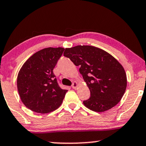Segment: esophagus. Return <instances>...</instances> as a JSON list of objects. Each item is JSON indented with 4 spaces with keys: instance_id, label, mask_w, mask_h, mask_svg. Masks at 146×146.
<instances>
[{
    "instance_id": "34e87169",
    "label": "esophagus",
    "mask_w": 146,
    "mask_h": 146,
    "mask_svg": "<svg viewBox=\"0 0 146 146\" xmlns=\"http://www.w3.org/2000/svg\"><path fill=\"white\" fill-rule=\"evenodd\" d=\"M72 89H76V87H77V82H74L73 83H72Z\"/></svg>"
}]
</instances>
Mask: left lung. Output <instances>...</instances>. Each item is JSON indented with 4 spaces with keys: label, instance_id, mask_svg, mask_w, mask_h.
I'll use <instances>...</instances> for the list:
<instances>
[{
    "label": "left lung",
    "instance_id": "8db88e82",
    "mask_svg": "<svg viewBox=\"0 0 146 146\" xmlns=\"http://www.w3.org/2000/svg\"><path fill=\"white\" fill-rule=\"evenodd\" d=\"M75 66L90 89L89 99L84 105L95 111H105L114 107L127 88L125 70L114 57L104 50L89 45L67 48L64 53Z\"/></svg>",
    "mask_w": 146,
    "mask_h": 146
}]
</instances>
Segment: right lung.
<instances>
[{
  "instance_id": "add662e5",
  "label": "right lung",
  "mask_w": 146,
  "mask_h": 146,
  "mask_svg": "<svg viewBox=\"0 0 146 146\" xmlns=\"http://www.w3.org/2000/svg\"><path fill=\"white\" fill-rule=\"evenodd\" d=\"M64 50L43 48L32 55L19 70L18 92L23 104L33 111L46 114L62 104L68 91L59 87L53 69Z\"/></svg>"
}]
</instances>
